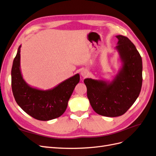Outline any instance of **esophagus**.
<instances>
[{
	"label": "esophagus",
	"mask_w": 156,
	"mask_h": 156,
	"mask_svg": "<svg viewBox=\"0 0 156 156\" xmlns=\"http://www.w3.org/2000/svg\"><path fill=\"white\" fill-rule=\"evenodd\" d=\"M80 74L82 77H86L88 75V72L86 70V69H83L81 70Z\"/></svg>",
	"instance_id": "1"
}]
</instances>
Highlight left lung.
<instances>
[{"mask_svg":"<svg viewBox=\"0 0 156 156\" xmlns=\"http://www.w3.org/2000/svg\"><path fill=\"white\" fill-rule=\"evenodd\" d=\"M122 67L112 81L86 78L87 95L93 110L107 117L125 114L139 97L142 83V61L134 44L127 37L118 35Z\"/></svg>","mask_w":156,"mask_h":156,"instance_id":"1","label":"left lung"}]
</instances>
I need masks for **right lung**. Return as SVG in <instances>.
<instances>
[{"label": "right lung", "instance_id": "obj_1", "mask_svg": "<svg viewBox=\"0 0 156 156\" xmlns=\"http://www.w3.org/2000/svg\"><path fill=\"white\" fill-rule=\"evenodd\" d=\"M20 45L12 68V89L16 103L33 118L48 121L59 118L66 109L74 89L80 82L79 74L48 90L29 86L24 80L20 68Z\"/></svg>", "mask_w": 156, "mask_h": 156}]
</instances>
